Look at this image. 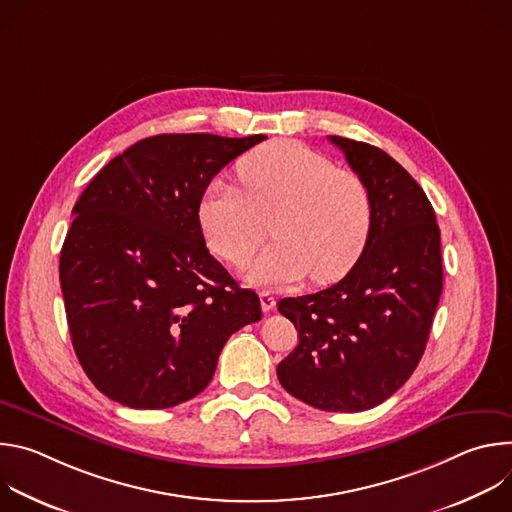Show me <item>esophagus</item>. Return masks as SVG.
Instances as JSON below:
<instances>
[{"instance_id": "esophagus-1", "label": "esophagus", "mask_w": 512, "mask_h": 512, "mask_svg": "<svg viewBox=\"0 0 512 512\" xmlns=\"http://www.w3.org/2000/svg\"><path fill=\"white\" fill-rule=\"evenodd\" d=\"M259 302H261V310L265 314L275 308V298L269 294V291H259Z\"/></svg>"}]
</instances>
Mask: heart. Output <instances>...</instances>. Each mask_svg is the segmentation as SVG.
<instances>
[{
  "label": "heart",
  "mask_w": 512,
  "mask_h": 512,
  "mask_svg": "<svg viewBox=\"0 0 512 512\" xmlns=\"http://www.w3.org/2000/svg\"><path fill=\"white\" fill-rule=\"evenodd\" d=\"M237 174L216 178L202 192L198 223L208 247L227 263L245 265L259 247L270 216L275 241L251 263L255 285H289L310 275L342 277L360 257L373 227V200L364 180L298 141L279 139L249 152Z\"/></svg>",
  "instance_id": "obj_1"
}]
</instances>
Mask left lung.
<instances>
[{"mask_svg":"<svg viewBox=\"0 0 512 512\" xmlns=\"http://www.w3.org/2000/svg\"><path fill=\"white\" fill-rule=\"evenodd\" d=\"M369 186L373 227L344 279L283 298L298 346L277 364L281 387L322 411H367L389 399L423 356L442 296V245L421 186L375 145L328 137Z\"/></svg>","mask_w":512,"mask_h":512,"instance_id":"8db88e82","label":"left lung"}]
</instances>
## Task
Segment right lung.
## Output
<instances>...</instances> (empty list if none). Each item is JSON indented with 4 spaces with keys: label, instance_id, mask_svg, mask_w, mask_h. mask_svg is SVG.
Wrapping results in <instances>:
<instances>
[{
    "label": "right lung",
    "instance_id": "obj_1",
    "mask_svg": "<svg viewBox=\"0 0 512 512\" xmlns=\"http://www.w3.org/2000/svg\"><path fill=\"white\" fill-rule=\"evenodd\" d=\"M265 135L164 133L113 158L77 200L60 287L91 383L133 409H166L206 389L218 354L261 320L206 249L198 204L210 180Z\"/></svg>",
    "mask_w": 512,
    "mask_h": 512
}]
</instances>
